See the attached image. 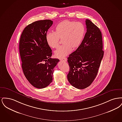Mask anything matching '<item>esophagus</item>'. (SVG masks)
<instances>
[{
    "label": "esophagus",
    "mask_w": 122,
    "mask_h": 122,
    "mask_svg": "<svg viewBox=\"0 0 122 122\" xmlns=\"http://www.w3.org/2000/svg\"><path fill=\"white\" fill-rule=\"evenodd\" d=\"M60 60L61 61H64V62H66L67 61V58H62V59H60Z\"/></svg>",
    "instance_id": "1"
}]
</instances>
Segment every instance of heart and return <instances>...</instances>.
Segmentation results:
<instances>
[{
  "label": "heart",
  "mask_w": 122,
  "mask_h": 122,
  "mask_svg": "<svg viewBox=\"0 0 122 122\" xmlns=\"http://www.w3.org/2000/svg\"><path fill=\"white\" fill-rule=\"evenodd\" d=\"M86 33V28L84 24L64 20L55 26L54 32H49L46 35V40L48 46L57 48L59 44V39L64 44L54 52V56L63 58L73 50L81 45Z\"/></svg>",
  "instance_id": "obj_1"
}]
</instances>
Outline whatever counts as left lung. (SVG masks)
Segmentation results:
<instances>
[{
  "instance_id": "8db88e82",
  "label": "left lung",
  "mask_w": 122,
  "mask_h": 122,
  "mask_svg": "<svg viewBox=\"0 0 122 122\" xmlns=\"http://www.w3.org/2000/svg\"><path fill=\"white\" fill-rule=\"evenodd\" d=\"M86 32L81 45L68 58L70 84L79 89L89 86L97 75L104 51L102 35L90 20H86Z\"/></svg>"
}]
</instances>
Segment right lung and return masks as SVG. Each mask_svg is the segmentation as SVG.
<instances>
[{"mask_svg": "<svg viewBox=\"0 0 122 122\" xmlns=\"http://www.w3.org/2000/svg\"><path fill=\"white\" fill-rule=\"evenodd\" d=\"M53 21L41 20L24 29L19 42V51L24 74L30 84L38 89L47 86L52 80L53 69L59 60L52 58V50L46 35Z\"/></svg>", "mask_w": 122, "mask_h": 122, "instance_id": "add662e5", "label": "right lung"}]
</instances>
